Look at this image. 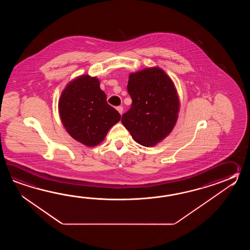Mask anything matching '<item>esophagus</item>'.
<instances>
[{
  "instance_id": "34e87169",
  "label": "esophagus",
  "mask_w": 250,
  "mask_h": 250,
  "mask_svg": "<svg viewBox=\"0 0 250 250\" xmlns=\"http://www.w3.org/2000/svg\"><path fill=\"white\" fill-rule=\"evenodd\" d=\"M117 111L120 112V114L122 115L123 112V106H118L117 107Z\"/></svg>"
}]
</instances>
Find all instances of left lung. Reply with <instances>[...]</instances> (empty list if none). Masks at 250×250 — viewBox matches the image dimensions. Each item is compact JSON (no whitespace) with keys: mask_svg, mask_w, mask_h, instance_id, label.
<instances>
[{"mask_svg":"<svg viewBox=\"0 0 250 250\" xmlns=\"http://www.w3.org/2000/svg\"><path fill=\"white\" fill-rule=\"evenodd\" d=\"M132 99L122 117L134 140L153 146L166 138L175 125L180 102L170 78L158 67L131 73L127 85Z\"/></svg>","mask_w":250,"mask_h":250,"instance_id":"obj_1","label":"left lung"}]
</instances>
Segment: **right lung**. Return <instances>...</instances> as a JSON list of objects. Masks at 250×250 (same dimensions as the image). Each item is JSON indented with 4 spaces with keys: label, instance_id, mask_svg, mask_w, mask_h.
Here are the masks:
<instances>
[{
    "label": "right lung",
    "instance_id": "1",
    "mask_svg": "<svg viewBox=\"0 0 250 250\" xmlns=\"http://www.w3.org/2000/svg\"><path fill=\"white\" fill-rule=\"evenodd\" d=\"M61 120L72 138L87 146L101 143L121 114L108 104L99 80L87 75L71 81L59 102Z\"/></svg>",
    "mask_w": 250,
    "mask_h": 250
}]
</instances>
